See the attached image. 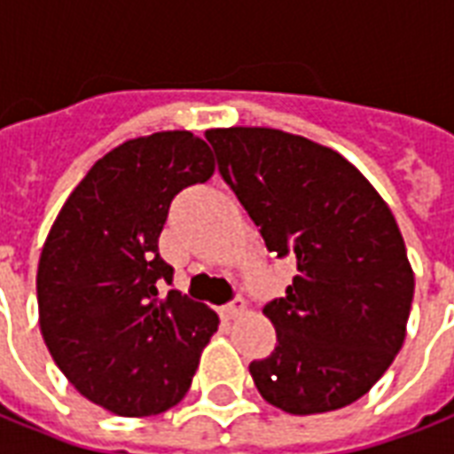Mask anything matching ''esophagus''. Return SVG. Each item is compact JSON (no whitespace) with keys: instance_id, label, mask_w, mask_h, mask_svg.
<instances>
[{"instance_id":"34e87169","label":"esophagus","mask_w":454,"mask_h":454,"mask_svg":"<svg viewBox=\"0 0 454 454\" xmlns=\"http://www.w3.org/2000/svg\"><path fill=\"white\" fill-rule=\"evenodd\" d=\"M244 310H246L244 301H241V298H234L231 303H227L223 308V317L224 319H237L239 315H241V312H244Z\"/></svg>"}]
</instances>
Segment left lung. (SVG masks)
Returning a JSON list of instances; mask_svg holds the SVG:
<instances>
[{
	"label": "left lung",
	"instance_id": "8db88e82",
	"mask_svg": "<svg viewBox=\"0 0 454 454\" xmlns=\"http://www.w3.org/2000/svg\"><path fill=\"white\" fill-rule=\"evenodd\" d=\"M217 170L267 251L296 262L265 305L277 346L248 364L289 414L332 412L384 377L405 340L414 277L395 217L336 151L272 128L208 129Z\"/></svg>",
	"mask_w": 454,
	"mask_h": 454
}]
</instances>
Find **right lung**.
<instances>
[{"label": "right lung", "instance_id": "right-lung-1", "mask_svg": "<svg viewBox=\"0 0 454 454\" xmlns=\"http://www.w3.org/2000/svg\"><path fill=\"white\" fill-rule=\"evenodd\" d=\"M215 170L208 144L184 129L115 146L63 203L37 267L49 353L94 405L121 417L170 410L192 386L220 319L160 284L172 265L158 237L172 199Z\"/></svg>", "mask_w": 454, "mask_h": 454}]
</instances>
